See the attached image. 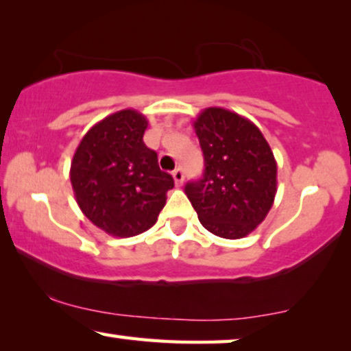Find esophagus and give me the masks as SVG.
<instances>
[{"mask_svg": "<svg viewBox=\"0 0 351 351\" xmlns=\"http://www.w3.org/2000/svg\"><path fill=\"white\" fill-rule=\"evenodd\" d=\"M173 180H175L176 186H181L184 181V171L183 168H176V170H173Z\"/></svg>", "mask_w": 351, "mask_h": 351, "instance_id": "esophagus-1", "label": "esophagus"}]
</instances>
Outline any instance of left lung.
<instances>
[{"mask_svg":"<svg viewBox=\"0 0 351 351\" xmlns=\"http://www.w3.org/2000/svg\"><path fill=\"white\" fill-rule=\"evenodd\" d=\"M205 170L186 195L205 230L224 239L250 234L273 207L278 165L268 141L250 120L208 107L194 120Z\"/></svg>","mask_w":351,"mask_h":351,"instance_id":"8db88e82","label":"left lung"}]
</instances>
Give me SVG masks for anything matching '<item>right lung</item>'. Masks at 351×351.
Wrapping results in <instances>:
<instances>
[{"label": "right lung", "mask_w": 351, "mask_h": 351, "mask_svg": "<svg viewBox=\"0 0 351 351\" xmlns=\"http://www.w3.org/2000/svg\"><path fill=\"white\" fill-rule=\"evenodd\" d=\"M146 128L138 110H119L88 130L73 154L70 183L78 207L110 236L132 237L152 228L175 186L144 144Z\"/></svg>", "instance_id": "right-lung-1"}]
</instances>
